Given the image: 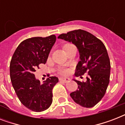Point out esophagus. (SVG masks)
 Returning a JSON list of instances; mask_svg holds the SVG:
<instances>
[{"label": "esophagus", "mask_w": 125, "mask_h": 125, "mask_svg": "<svg viewBox=\"0 0 125 125\" xmlns=\"http://www.w3.org/2000/svg\"><path fill=\"white\" fill-rule=\"evenodd\" d=\"M59 80L61 82H69V80H70V78H59Z\"/></svg>", "instance_id": "obj_1"}]
</instances>
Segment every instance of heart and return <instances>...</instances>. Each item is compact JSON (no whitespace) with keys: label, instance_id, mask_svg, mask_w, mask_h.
<instances>
[{"label":"heart","instance_id":"1","mask_svg":"<svg viewBox=\"0 0 125 125\" xmlns=\"http://www.w3.org/2000/svg\"><path fill=\"white\" fill-rule=\"evenodd\" d=\"M60 73L62 74H63V75H65V74H67V73H68V71L66 70V69H63V70H61Z\"/></svg>","mask_w":125,"mask_h":125}]
</instances>
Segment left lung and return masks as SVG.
Listing matches in <instances>:
<instances>
[{"instance_id":"left-lung-1","label":"left lung","mask_w":125,"mask_h":125,"mask_svg":"<svg viewBox=\"0 0 125 125\" xmlns=\"http://www.w3.org/2000/svg\"><path fill=\"white\" fill-rule=\"evenodd\" d=\"M58 38L72 42L78 49L80 60L74 75L82 78L87 73L86 82L74 80L78 83V89L71 93V97L82 106L93 107L104 97L110 82V62L104 43L81 29L62 34Z\"/></svg>"}]
</instances>
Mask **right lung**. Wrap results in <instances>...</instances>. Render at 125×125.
Listing matches in <instances>:
<instances>
[{"label":"right lung","instance_id":"right-lung-1","mask_svg":"<svg viewBox=\"0 0 125 125\" xmlns=\"http://www.w3.org/2000/svg\"><path fill=\"white\" fill-rule=\"evenodd\" d=\"M55 35L34 37L19 45L10 62V78L21 103L29 110L40 112L52 103V89L58 78L51 76L43 84L34 74L41 63L47 62L52 47L56 42Z\"/></svg>","mask_w":125,"mask_h":125}]
</instances>
